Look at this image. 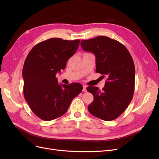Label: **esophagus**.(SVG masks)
<instances>
[{"mask_svg": "<svg viewBox=\"0 0 159 159\" xmlns=\"http://www.w3.org/2000/svg\"><path fill=\"white\" fill-rule=\"evenodd\" d=\"M83 91H84V92H86V91H87V86L86 85L83 86Z\"/></svg>", "mask_w": 159, "mask_h": 159, "instance_id": "obj_1", "label": "esophagus"}]
</instances>
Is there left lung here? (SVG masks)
Instances as JSON below:
<instances>
[{
    "instance_id": "obj_1",
    "label": "left lung",
    "mask_w": 159,
    "mask_h": 159,
    "mask_svg": "<svg viewBox=\"0 0 159 159\" xmlns=\"http://www.w3.org/2000/svg\"><path fill=\"white\" fill-rule=\"evenodd\" d=\"M81 46L95 54L96 72L107 78L102 91L98 87L87 88L93 95L89 111L104 121H112L125 111L133 99L135 69L132 56L121 43L107 36L83 40Z\"/></svg>"
}]
</instances>
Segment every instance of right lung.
Wrapping results in <instances>:
<instances>
[{
    "label": "right lung",
    "instance_id": "right-lung-1",
    "mask_svg": "<svg viewBox=\"0 0 159 159\" xmlns=\"http://www.w3.org/2000/svg\"><path fill=\"white\" fill-rule=\"evenodd\" d=\"M80 42L50 38L35 45L26 57L22 70L24 96L33 113L44 121L63 115L82 91L80 84L60 85L56 77L65 69Z\"/></svg>",
    "mask_w": 159,
    "mask_h": 159
}]
</instances>
